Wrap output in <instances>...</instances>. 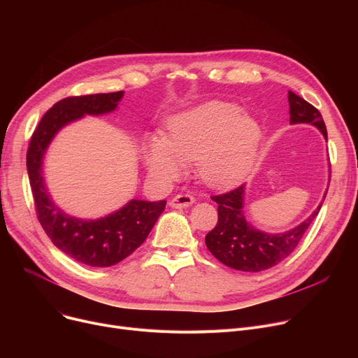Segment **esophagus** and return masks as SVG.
<instances>
[{
  "mask_svg": "<svg viewBox=\"0 0 358 358\" xmlns=\"http://www.w3.org/2000/svg\"><path fill=\"white\" fill-rule=\"evenodd\" d=\"M196 201V199L190 194V193H182V194H177L176 197H173L169 200V206L174 209H185L192 206Z\"/></svg>",
  "mask_w": 358,
  "mask_h": 358,
  "instance_id": "1",
  "label": "esophagus"
}]
</instances>
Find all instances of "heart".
<instances>
[{
    "mask_svg": "<svg viewBox=\"0 0 358 358\" xmlns=\"http://www.w3.org/2000/svg\"><path fill=\"white\" fill-rule=\"evenodd\" d=\"M261 127L255 119L227 101H209L174 116L162 139L145 149L150 173L174 178L184 162L197 161L200 177L213 187L232 185L245 178L258 154Z\"/></svg>",
    "mask_w": 358,
    "mask_h": 358,
    "instance_id": "heart-1",
    "label": "heart"
}]
</instances>
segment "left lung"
<instances>
[{"label": "left lung", "instance_id": "8db88e82", "mask_svg": "<svg viewBox=\"0 0 358 358\" xmlns=\"http://www.w3.org/2000/svg\"><path fill=\"white\" fill-rule=\"evenodd\" d=\"M289 107L290 123L315 124L328 141L327 126L316 107L293 91H289ZM242 184L231 192L212 196V200L217 203V223L206 235V247L222 264L234 270L252 273L268 270L287 258L299 245L322 206V203L319 204L317 209L294 229L270 235L257 231L245 220L242 213Z\"/></svg>", "mask_w": 358, "mask_h": 358}]
</instances>
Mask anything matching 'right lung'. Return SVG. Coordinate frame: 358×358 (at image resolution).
<instances>
[{"label":"right lung","instance_id":"add662e5","mask_svg":"<svg viewBox=\"0 0 358 358\" xmlns=\"http://www.w3.org/2000/svg\"><path fill=\"white\" fill-rule=\"evenodd\" d=\"M123 91L66 97L49 108L34 129L27 149V173L36 215L53 245L81 264L115 266L139 248L165 209V200H131L99 220L73 219L49 199L42 178L45 150L62 126L84 115H103L117 107Z\"/></svg>","mask_w":358,"mask_h":358}]
</instances>
